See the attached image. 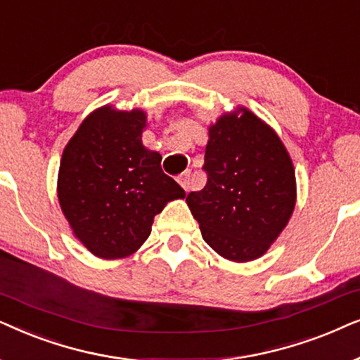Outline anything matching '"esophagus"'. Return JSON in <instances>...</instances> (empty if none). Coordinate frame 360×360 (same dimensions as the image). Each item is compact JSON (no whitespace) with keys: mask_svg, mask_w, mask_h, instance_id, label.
Segmentation results:
<instances>
[{"mask_svg":"<svg viewBox=\"0 0 360 360\" xmlns=\"http://www.w3.org/2000/svg\"><path fill=\"white\" fill-rule=\"evenodd\" d=\"M177 183L183 186L186 193L191 189V186H193V176H191V171H184L181 172L179 176H177Z\"/></svg>","mask_w":360,"mask_h":360,"instance_id":"1","label":"esophagus"}]
</instances>
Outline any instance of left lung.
I'll return each mask as SVG.
<instances>
[{
  "mask_svg": "<svg viewBox=\"0 0 360 360\" xmlns=\"http://www.w3.org/2000/svg\"><path fill=\"white\" fill-rule=\"evenodd\" d=\"M207 183L186 199L200 233L233 262L262 257L293 214L295 169L283 143L260 118L224 115L210 127Z\"/></svg>",
  "mask_w": 360,
  "mask_h": 360,
  "instance_id": "obj_1",
  "label": "left lung"
}]
</instances>
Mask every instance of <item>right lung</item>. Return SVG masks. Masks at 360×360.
Segmentation results:
<instances>
[{
    "mask_svg": "<svg viewBox=\"0 0 360 360\" xmlns=\"http://www.w3.org/2000/svg\"><path fill=\"white\" fill-rule=\"evenodd\" d=\"M141 110L103 107L84 120L62 155L59 202L75 237L100 258H122L150 237L155 215L186 193L141 143Z\"/></svg>",
    "mask_w": 360,
    "mask_h": 360,
    "instance_id": "1",
    "label": "right lung"
}]
</instances>
